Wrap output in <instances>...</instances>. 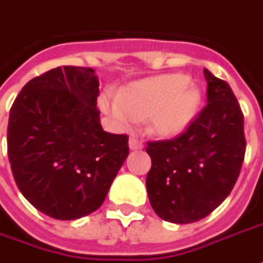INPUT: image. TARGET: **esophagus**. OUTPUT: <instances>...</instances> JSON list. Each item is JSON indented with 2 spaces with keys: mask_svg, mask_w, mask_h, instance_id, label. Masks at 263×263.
Masks as SVG:
<instances>
[{
  "mask_svg": "<svg viewBox=\"0 0 263 263\" xmlns=\"http://www.w3.org/2000/svg\"><path fill=\"white\" fill-rule=\"evenodd\" d=\"M129 149L131 151L142 149V142H141V141H138L137 138H131V139H129Z\"/></svg>",
  "mask_w": 263,
  "mask_h": 263,
  "instance_id": "esophagus-1",
  "label": "esophagus"
}]
</instances>
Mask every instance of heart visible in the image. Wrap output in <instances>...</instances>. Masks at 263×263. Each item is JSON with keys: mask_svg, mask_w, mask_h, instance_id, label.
Listing matches in <instances>:
<instances>
[{"mask_svg": "<svg viewBox=\"0 0 263 263\" xmlns=\"http://www.w3.org/2000/svg\"><path fill=\"white\" fill-rule=\"evenodd\" d=\"M202 104V91L183 74H162L134 81L118 97L102 95L101 109L115 125L126 128L146 121V131L159 138H176L192 125Z\"/></svg>", "mask_w": 263, "mask_h": 263, "instance_id": "1", "label": "heart"}]
</instances>
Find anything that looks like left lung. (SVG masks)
<instances>
[{"instance_id":"obj_1","label":"left lung","mask_w":263,"mask_h":263,"mask_svg":"<svg viewBox=\"0 0 263 263\" xmlns=\"http://www.w3.org/2000/svg\"><path fill=\"white\" fill-rule=\"evenodd\" d=\"M208 105L185 134L149 142L152 166L146 191L155 214L172 223H192L225 201L245 157L243 114L225 81L203 69Z\"/></svg>"}]
</instances>
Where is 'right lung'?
Returning <instances> with one entry per match:
<instances>
[{"instance_id": "1", "label": "right lung", "mask_w": 263, "mask_h": 263, "mask_svg": "<svg viewBox=\"0 0 263 263\" xmlns=\"http://www.w3.org/2000/svg\"><path fill=\"white\" fill-rule=\"evenodd\" d=\"M92 68L58 67L25 84L11 106L7 145L16 186L60 221L92 214L129 154L128 137L102 129Z\"/></svg>"}]
</instances>
